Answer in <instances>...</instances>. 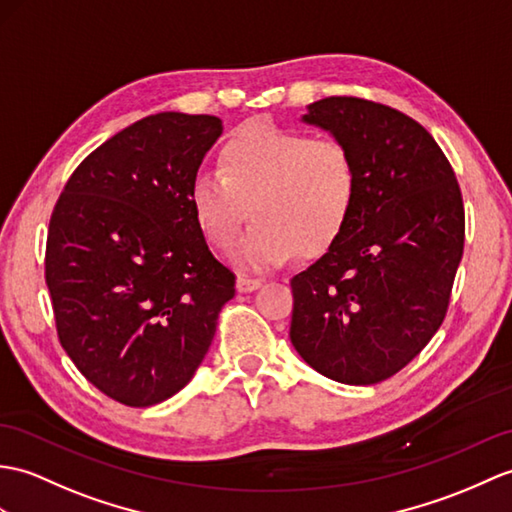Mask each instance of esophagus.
Wrapping results in <instances>:
<instances>
[{
	"label": "esophagus",
	"instance_id": "1",
	"mask_svg": "<svg viewBox=\"0 0 512 512\" xmlns=\"http://www.w3.org/2000/svg\"><path fill=\"white\" fill-rule=\"evenodd\" d=\"M237 292H253L264 285V279H255V277H246V275H237Z\"/></svg>",
	"mask_w": 512,
	"mask_h": 512
}]
</instances>
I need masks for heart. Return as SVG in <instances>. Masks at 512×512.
<instances>
[{
    "mask_svg": "<svg viewBox=\"0 0 512 512\" xmlns=\"http://www.w3.org/2000/svg\"><path fill=\"white\" fill-rule=\"evenodd\" d=\"M358 189V165L342 141L251 120L220 146L218 172L194 176L189 205L220 253L233 246L248 207L253 224L233 257L261 270L296 251L305 257L327 251L347 227Z\"/></svg>",
    "mask_w": 512,
    "mask_h": 512,
    "instance_id": "1",
    "label": "heart"
}]
</instances>
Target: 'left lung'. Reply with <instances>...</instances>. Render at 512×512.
Masks as SVG:
<instances>
[{"mask_svg":"<svg viewBox=\"0 0 512 512\" xmlns=\"http://www.w3.org/2000/svg\"><path fill=\"white\" fill-rule=\"evenodd\" d=\"M303 120L351 150L360 189L338 240L290 281V340L334 382H384L445 320L465 248L460 185L434 137L386 104L336 95Z\"/></svg>","mask_w":512,"mask_h":512,"instance_id":"left-lung-1","label":"left lung"}]
</instances>
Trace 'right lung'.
Wrapping results in <instances>:
<instances>
[{
  "label": "right lung",
  "mask_w": 512,
  "mask_h": 512,
  "mask_svg": "<svg viewBox=\"0 0 512 512\" xmlns=\"http://www.w3.org/2000/svg\"><path fill=\"white\" fill-rule=\"evenodd\" d=\"M220 133L213 115H148L95 148L54 205L45 283L58 340L124 406H154L189 384L235 294L189 205Z\"/></svg>",
  "instance_id": "1"
}]
</instances>
